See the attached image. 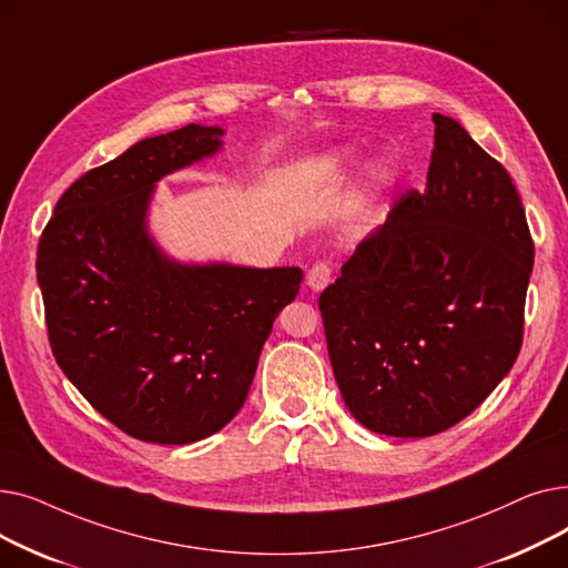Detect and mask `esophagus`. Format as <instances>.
Segmentation results:
<instances>
[{"label":"esophagus","instance_id":"esophagus-1","mask_svg":"<svg viewBox=\"0 0 568 568\" xmlns=\"http://www.w3.org/2000/svg\"><path fill=\"white\" fill-rule=\"evenodd\" d=\"M329 283H332V268H329V264L320 262V264H315L313 268H308L306 285H308L313 292H322Z\"/></svg>","mask_w":568,"mask_h":568}]
</instances>
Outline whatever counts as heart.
Masks as SVG:
<instances>
[{
	"mask_svg": "<svg viewBox=\"0 0 568 568\" xmlns=\"http://www.w3.org/2000/svg\"><path fill=\"white\" fill-rule=\"evenodd\" d=\"M334 163H336V168H338V170L354 168L356 163H359V154H356L354 149H341V152H338V154H336V159H334ZM389 179H392L389 168L382 165V163L373 165V170H371V182H373V186H375V189H384L386 184H389Z\"/></svg>",
	"mask_w": 568,
	"mask_h": 568,
	"instance_id": "b5f03b06",
	"label": "heart"
}]
</instances>
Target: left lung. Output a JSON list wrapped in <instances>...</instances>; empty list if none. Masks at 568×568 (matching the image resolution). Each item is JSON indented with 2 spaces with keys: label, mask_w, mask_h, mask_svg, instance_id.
<instances>
[{
  "label": "left lung",
  "mask_w": 568,
  "mask_h": 568,
  "mask_svg": "<svg viewBox=\"0 0 568 568\" xmlns=\"http://www.w3.org/2000/svg\"><path fill=\"white\" fill-rule=\"evenodd\" d=\"M426 189L320 294L338 389L373 433L428 437L463 422L516 364L534 244L509 172L433 114Z\"/></svg>",
  "instance_id": "1"
}]
</instances>
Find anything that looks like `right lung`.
Wrapping results in <instances>:
<instances>
[{
  "mask_svg": "<svg viewBox=\"0 0 568 568\" xmlns=\"http://www.w3.org/2000/svg\"><path fill=\"white\" fill-rule=\"evenodd\" d=\"M221 126L146 138L59 197L37 253L52 354L126 435L191 444L244 407L300 266L179 262L149 232L163 176L221 152Z\"/></svg>",
  "mask_w": 568,
  "mask_h": 568,
  "instance_id": "add662e5",
  "label": "right lung"
}]
</instances>
